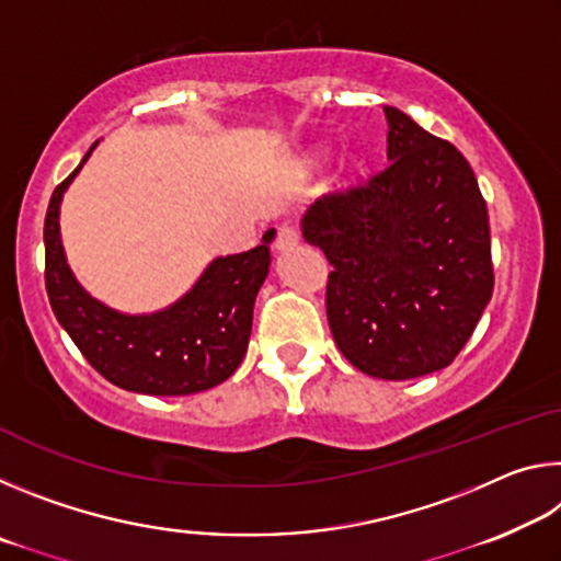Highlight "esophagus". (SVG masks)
<instances>
[{"mask_svg":"<svg viewBox=\"0 0 561 561\" xmlns=\"http://www.w3.org/2000/svg\"><path fill=\"white\" fill-rule=\"evenodd\" d=\"M297 244H299L297 227H291V225L277 227V232H274V247H277V250H291V247H297Z\"/></svg>","mask_w":561,"mask_h":561,"instance_id":"34e87169","label":"esophagus"}]
</instances>
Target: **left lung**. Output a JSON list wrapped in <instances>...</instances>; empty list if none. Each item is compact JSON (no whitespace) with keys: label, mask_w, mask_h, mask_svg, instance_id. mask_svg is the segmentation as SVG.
Segmentation results:
<instances>
[{"label":"left lung","mask_w":561,"mask_h":561,"mask_svg":"<svg viewBox=\"0 0 561 561\" xmlns=\"http://www.w3.org/2000/svg\"><path fill=\"white\" fill-rule=\"evenodd\" d=\"M388 163L321 195L301 232L327 254V319L351 366L408 381L450 366L495 287L488 205L468 160L383 106Z\"/></svg>","instance_id":"obj_1"}]
</instances>
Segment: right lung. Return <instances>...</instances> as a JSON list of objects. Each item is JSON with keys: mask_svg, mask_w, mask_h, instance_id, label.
<instances>
[{"mask_svg": "<svg viewBox=\"0 0 561 561\" xmlns=\"http://www.w3.org/2000/svg\"><path fill=\"white\" fill-rule=\"evenodd\" d=\"M81 165L56 185L44 220V282L59 324L83 358L126 391L190 396L222 383L242 364L250 344L254 297L270 272L272 232L252 250L217 257L170 309L150 317L118 314L91 299L64 260L59 203Z\"/></svg>", "mask_w": 561, "mask_h": 561, "instance_id": "add662e5", "label": "right lung"}]
</instances>
